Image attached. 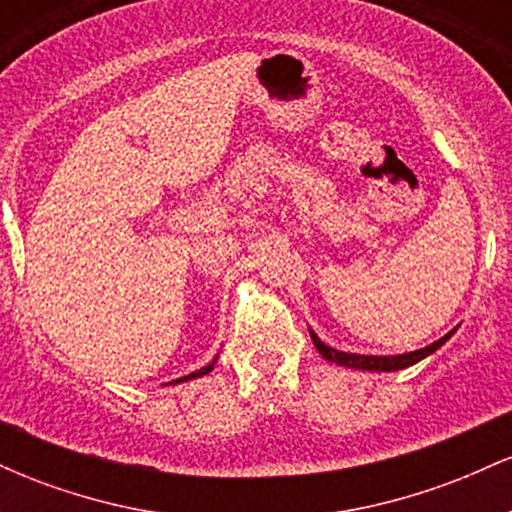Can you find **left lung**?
Masks as SVG:
<instances>
[{"label":"left lung","mask_w":512,"mask_h":512,"mask_svg":"<svg viewBox=\"0 0 512 512\" xmlns=\"http://www.w3.org/2000/svg\"><path fill=\"white\" fill-rule=\"evenodd\" d=\"M455 332V330H452ZM450 334H445L443 339H438V342H433L431 346H426V349H419V351H411V354H399V356H361V354H346V351H337L332 349V346L322 344L320 339H317V334L310 330V337H313V344L315 349L320 351L322 358H327V361L337 363V366H346V368H361V370H383V373H390V370H402L407 366H414L416 361H421V358H426L428 354H433V351L440 349L448 339L452 337Z\"/></svg>","instance_id":"1"}]
</instances>
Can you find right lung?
<instances>
[{"mask_svg": "<svg viewBox=\"0 0 512 512\" xmlns=\"http://www.w3.org/2000/svg\"><path fill=\"white\" fill-rule=\"evenodd\" d=\"M214 363H216V358H214V361H211V363H209V366L199 368V370H195V373L185 375V378H178V380H175V383H182V380H192V378H199V375H207V373H209V370H211V368H214Z\"/></svg>", "mask_w": 512, "mask_h": 512, "instance_id": "obj_1", "label": "right lung"}]
</instances>
